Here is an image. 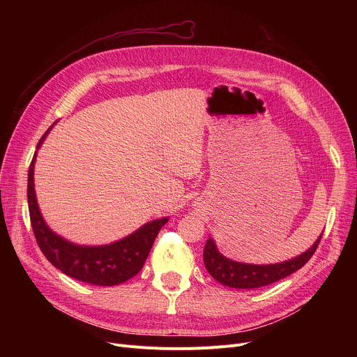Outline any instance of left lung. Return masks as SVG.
<instances>
[{
  "mask_svg": "<svg viewBox=\"0 0 357 357\" xmlns=\"http://www.w3.org/2000/svg\"><path fill=\"white\" fill-rule=\"evenodd\" d=\"M321 236L305 253L276 265H246L233 261L224 257L217 250L213 238H208L204 248V264L215 280L229 288L255 289L266 287L301 269L315 253Z\"/></svg>",
  "mask_w": 357,
  "mask_h": 357,
  "instance_id": "8db88e82",
  "label": "left lung"
}]
</instances>
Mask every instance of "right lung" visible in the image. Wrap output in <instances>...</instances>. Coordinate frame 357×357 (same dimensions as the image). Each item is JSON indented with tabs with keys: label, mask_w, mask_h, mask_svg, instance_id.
Listing matches in <instances>:
<instances>
[{
	"label": "right lung",
	"mask_w": 357,
	"mask_h": 357,
	"mask_svg": "<svg viewBox=\"0 0 357 357\" xmlns=\"http://www.w3.org/2000/svg\"><path fill=\"white\" fill-rule=\"evenodd\" d=\"M46 135L47 131L37 143V149L40 147ZM34 159L36 153L29 167L27 179L30 222L37 245L50 264L70 278L98 287L119 285L137 275L144 265L159 230L169 218L147 222L133 234L108 246L84 248L72 245L49 230L37 207L33 183Z\"/></svg>",
	"instance_id": "obj_1"
}]
</instances>
